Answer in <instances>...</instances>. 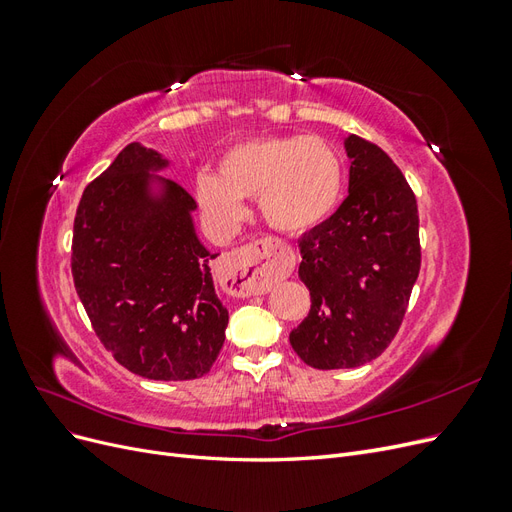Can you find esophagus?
<instances>
[{
    "mask_svg": "<svg viewBox=\"0 0 512 512\" xmlns=\"http://www.w3.org/2000/svg\"><path fill=\"white\" fill-rule=\"evenodd\" d=\"M230 292L235 297L265 294L294 269L290 247L280 241H258L224 256Z\"/></svg>",
    "mask_w": 512,
    "mask_h": 512,
    "instance_id": "obj_1",
    "label": "esophagus"
}]
</instances>
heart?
<instances>
[{"instance_id": "obj_1", "label": "heart", "mask_w": 512, "mask_h": 512, "mask_svg": "<svg viewBox=\"0 0 512 512\" xmlns=\"http://www.w3.org/2000/svg\"><path fill=\"white\" fill-rule=\"evenodd\" d=\"M344 190V166L318 136H262L228 147L218 177L198 175L196 196L213 224L241 220V198H258L260 215L284 235H305L335 213Z\"/></svg>"}]
</instances>
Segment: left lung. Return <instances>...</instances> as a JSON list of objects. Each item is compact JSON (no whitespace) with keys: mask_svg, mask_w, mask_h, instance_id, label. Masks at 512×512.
Masks as SVG:
<instances>
[{"mask_svg":"<svg viewBox=\"0 0 512 512\" xmlns=\"http://www.w3.org/2000/svg\"><path fill=\"white\" fill-rule=\"evenodd\" d=\"M348 198L299 239L312 294L290 346L309 367L348 369L380 356L399 331L421 271L416 198L386 153L350 134Z\"/></svg>","mask_w":512,"mask_h":512,"instance_id":"8db88e82","label":"left lung"}]
</instances>
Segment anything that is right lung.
Returning a JSON list of instances; mask_svg holds the SVG:
<instances>
[{
    "label": "right lung",
    "mask_w": 512,
    "mask_h": 512,
    "mask_svg": "<svg viewBox=\"0 0 512 512\" xmlns=\"http://www.w3.org/2000/svg\"><path fill=\"white\" fill-rule=\"evenodd\" d=\"M162 153L130 143L91 181L74 218V288L104 348L149 380L205 376L228 309L196 235V200L158 173Z\"/></svg>",
    "instance_id": "right-lung-1"
}]
</instances>
